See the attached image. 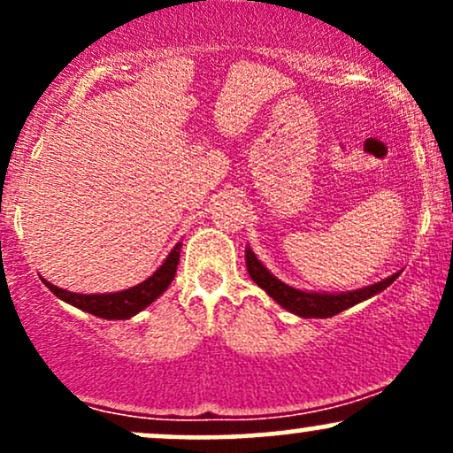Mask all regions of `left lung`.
<instances>
[{"instance_id": "obj_1", "label": "left lung", "mask_w": 453, "mask_h": 453, "mask_svg": "<svg viewBox=\"0 0 453 453\" xmlns=\"http://www.w3.org/2000/svg\"><path fill=\"white\" fill-rule=\"evenodd\" d=\"M244 259H247V270L251 274V279L256 280L259 288L266 292L270 298L277 300V303L288 309L289 313L300 315V317H326L339 315L349 306L362 303V300L371 298L383 289L389 288L394 280L398 279V273L392 277L379 280L375 285H368V288L356 289V292H342V294H317V292H303V289L289 288L288 283L279 280L273 273H268V268L256 257V253L247 247L244 251Z\"/></svg>"}]
</instances>
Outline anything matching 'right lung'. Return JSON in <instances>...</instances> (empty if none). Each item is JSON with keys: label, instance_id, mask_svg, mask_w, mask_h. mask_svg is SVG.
I'll list each match as a JSON object with an SVG mask.
<instances>
[{"label": "right lung", "instance_id": "right-lung-1", "mask_svg": "<svg viewBox=\"0 0 453 453\" xmlns=\"http://www.w3.org/2000/svg\"><path fill=\"white\" fill-rule=\"evenodd\" d=\"M180 247H183V242H176L173 251H170V256L165 257V262L161 264V266L155 270L147 280H142V283L134 285V288L129 289H123V292L74 294V292H67V289L57 288V285L49 283V280L44 279L42 280L57 298H61L67 304L76 306V309L85 311V313L102 317V319H129V317H134L142 309H147L150 303H155V300L168 289V285L173 283L176 266H179Z\"/></svg>", "mask_w": 453, "mask_h": 453}]
</instances>
